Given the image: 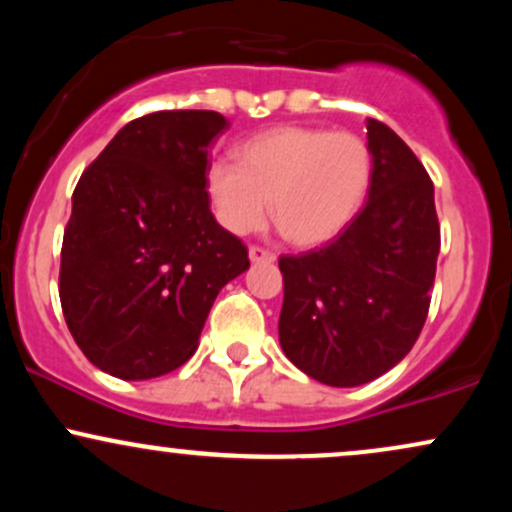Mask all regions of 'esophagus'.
Returning a JSON list of instances; mask_svg holds the SVG:
<instances>
[{
  "label": "esophagus",
  "mask_w": 512,
  "mask_h": 512,
  "mask_svg": "<svg viewBox=\"0 0 512 512\" xmlns=\"http://www.w3.org/2000/svg\"><path fill=\"white\" fill-rule=\"evenodd\" d=\"M250 260L252 262H274L276 255L272 250L262 248V245H252L250 248Z\"/></svg>",
  "instance_id": "obj_1"
}]
</instances>
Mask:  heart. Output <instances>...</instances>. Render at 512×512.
<instances>
[{
  "mask_svg": "<svg viewBox=\"0 0 512 512\" xmlns=\"http://www.w3.org/2000/svg\"><path fill=\"white\" fill-rule=\"evenodd\" d=\"M373 180V154L354 132L274 127L240 144L238 163L207 168L216 219L236 236L257 231L269 216L291 243L313 248L356 219Z\"/></svg>",
  "mask_w": 512,
  "mask_h": 512,
  "instance_id": "b5f03b06",
  "label": "heart"
}]
</instances>
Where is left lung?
I'll return each mask as SVG.
<instances>
[{
  "label": "left lung",
  "instance_id": "8db88e82",
  "mask_svg": "<svg viewBox=\"0 0 512 512\" xmlns=\"http://www.w3.org/2000/svg\"><path fill=\"white\" fill-rule=\"evenodd\" d=\"M373 180L356 219L322 248L281 255L279 342L293 366L354 387L397 366L431 305L440 226L424 163L380 120H368Z\"/></svg>",
  "mask_w": 512,
  "mask_h": 512
}]
</instances>
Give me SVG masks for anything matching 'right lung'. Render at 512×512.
I'll return each mask as SVG.
<instances>
[{"mask_svg":"<svg viewBox=\"0 0 512 512\" xmlns=\"http://www.w3.org/2000/svg\"><path fill=\"white\" fill-rule=\"evenodd\" d=\"M214 110L137 117L81 173L64 228L60 303L93 366L122 380L180 368L214 298L250 267L209 209Z\"/></svg>","mask_w":512,"mask_h":512,"instance_id":"right-lung-1","label":"right lung"}]
</instances>
